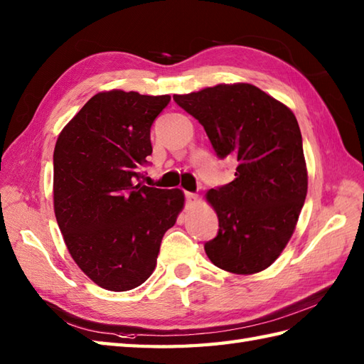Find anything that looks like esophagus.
<instances>
[{
    "mask_svg": "<svg viewBox=\"0 0 364 364\" xmlns=\"http://www.w3.org/2000/svg\"><path fill=\"white\" fill-rule=\"evenodd\" d=\"M185 199H187L188 204H195L198 200V195H195V193H185Z\"/></svg>",
    "mask_w": 364,
    "mask_h": 364,
    "instance_id": "1",
    "label": "esophagus"
}]
</instances>
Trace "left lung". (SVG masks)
Returning a JSON list of instances; mask_svg holds the SVG:
<instances>
[{
	"label": "left lung",
	"mask_w": 364,
	"mask_h": 364,
	"mask_svg": "<svg viewBox=\"0 0 364 364\" xmlns=\"http://www.w3.org/2000/svg\"><path fill=\"white\" fill-rule=\"evenodd\" d=\"M204 126L220 159L237 161L235 179L207 193L220 221L204 245L218 268L260 272L291 238L306 196L302 135L294 114L250 84H220L174 95Z\"/></svg>",
	"instance_id": "1"
}]
</instances>
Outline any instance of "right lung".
I'll use <instances>...</instances> for the list:
<instances>
[{
    "instance_id": "add662e5",
    "label": "right lung",
    "mask_w": 364,
    "mask_h": 364,
    "mask_svg": "<svg viewBox=\"0 0 364 364\" xmlns=\"http://www.w3.org/2000/svg\"><path fill=\"white\" fill-rule=\"evenodd\" d=\"M171 96L95 95L54 148V212L73 260L109 291L140 287L183 207L181 190L146 187L151 126Z\"/></svg>"
}]
</instances>
